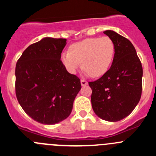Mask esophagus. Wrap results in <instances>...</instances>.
I'll return each mask as SVG.
<instances>
[{"instance_id": "obj_1", "label": "esophagus", "mask_w": 156, "mask_h": 156, "mask_svg": "<svg viewBox=\"0 0 156 156\" xmlns=\"http://www.w3.org/2000/svg\"><path fill=\"white\" fill-rule=\"evenodd\" d=\"M80 83H81V85H82V86H86V85H87V83H88L87 82L86 80H81Z\"/></svg>"}]
</instances>
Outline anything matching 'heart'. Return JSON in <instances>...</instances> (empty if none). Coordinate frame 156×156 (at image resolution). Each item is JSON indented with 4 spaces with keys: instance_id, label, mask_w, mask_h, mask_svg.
<instances>
[{
    "instance_id": "heart-1",
    "label": "heart",
    "mask_w": 156,
    "mask_h": 156,
    "mask_svg": "<svg viewBox=\"0 0 156 156\" xmlns=\"http://www.w3.org/2000/svg\"><path fill=\"white\" fill-rule=\"evenodd\" d=\"M115 55V44L110 37H90L74 43L69 51L62 54V62L70 73H76L80 67L87 75L99 77L110 68Z\"/></svg>"
}]
</instances>
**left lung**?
Instances as JSON below:
<instances>
[{"label": "left lung", "instance_id": "8db88e82", "mask_svg": "<svg viewBox=\"0 0 156 156\" xmlns=\"http://www.w3.org/2000/svg\"><path fill=\"white\" fill-rule=\"evenodd\" d=\"M115 44V55L109 69L94 82L91 104L101 119L117 122L131 113L142 90L143 69L132 43L112 30L104 32Z\"/></svg>", "mask_w": 156, "mask_h": 156}]
</instances>
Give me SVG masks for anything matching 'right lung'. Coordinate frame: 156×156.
I'll list each match as a JSON object with an SVG mask.
<instances>
[{
    "instance_id": "obj_1",
    "label": "right lung",
    "mask_w": 156,
    "mask_h": 156,
    "mask_svg": "<svg viewBox=\"0 0 156 156\" xmlns=\"http://www.w3.org/2000/svg\"><path fill=\"white\" fill-rule=\"evenodd\" d=\"M66 39L44 37L30 45L16 67V94L32 119L53 125L71 113L81 89L80 80L70 74L61 61Z\"/></svg>"
}]
</instances>
